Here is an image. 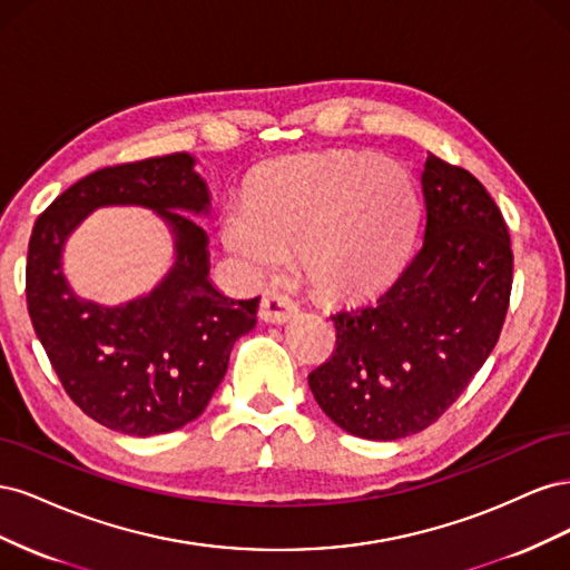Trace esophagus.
Instances as JSON below:
<instances>
[{"mask_svg":"<svg viewBox=\"0 0 570 570\" xmlns=\"http://www.w3.org/2000/svg\"><path fill=\"white\" fill-rule=\"evenodd\" d=\"M297 312V304L292 302L285 292L271 289L264 295L262 306H258V316L266 323H285L292 314Z\"/></svg>","mask_w":570,"mask_h":570,"instance_id":"obj_1","label":"esophagus"}]
</instances>
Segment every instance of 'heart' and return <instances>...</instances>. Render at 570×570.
I'll return each mask as SVG.
<instances>
[{
    "mask_svg": "<svg viewBox=\"0 0 570 570\" xmlns=\"http://www.w3.org/2000/svg\"><path fill=\"white\" fill-rule=\"evenodd\" d=\"M416 216V187L402 168L331 151L271 168L249 202L228 206L223 239L254 278L281 273L287 254L302 252L306 281L342 299L387 278Z\"/></svg>",
    "mask_w": 570,
    "mask_h": 570,
    "instance_id": "1",
    "label": "heart"
}]
</instances>
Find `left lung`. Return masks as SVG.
<instances>
[{"instance_id":"left-lung-1","label":"left lung","mask_w":570,"mask_h":570,"mask_svg":"<svg viewBox=\"0 0 570 570\" xmlns=\"http://www.w3.org/2000/svg\"><path fill=\"white\" fill-rule=\"evenodd\" d=\"M419 249L381 297L333 314V356L308 373L318 406L347 433L400 440L450 409L494 350L513 252L502 212L465 168L428 154Z\"/></svg>"}]
</instances>
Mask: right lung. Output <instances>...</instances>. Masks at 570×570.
<instances>
[{
  "instance_id": "1",
  "label": "right lung",
  "mask_w": 570,
  "mask_h": 570,
  "mask_svg": "<svg viewBox=\"0 0 570 570\" xmlns=\"http://www.w3.org/2000/svg\"><path fill=\"white\" fill-rule=\"evenodd\" d=\"M157 210L177 237V264L149 296L120 307L75 297L60 271L65 237L99 205ZM187 214H209V187L185 151L99 168L38 216L26 299L38 340L82 413L135 438L195 421L228 371L237 337L256 325L258 297L230 299L209 281V237Z\"/></svg>"
}]
</instances>
